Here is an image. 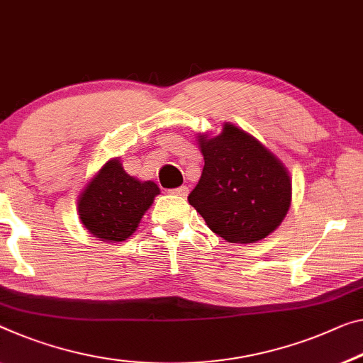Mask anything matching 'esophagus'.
Listing matches in <instances>:
<instances>
[{"label":"esophagus","instance_id":"1","mask_svg":"<svg viewBox=\"0 0 363 363\" xmlns=\"http://www.w3.org/2000/svg\"><path fill=\"white\" fill-rule=\"evenodd\" d=\"M169 193L175 194V196H180V198H186L188 196V188L186 186H178V188L170 189Z\"/></svg>","mask_w":363,"mask_h":363}]
</instances>
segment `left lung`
<instances>
[{"label":"left lung","mask_w":363,"mask_h":363,"mask_svg":"<svg viewBox=\"0 0 363 363\" xmlns=\"http://www.w3.org/2000/svg\"><path fill=\"white\" fill-rule=\"evenodd\" d=\"M199 144L204 167L188 201L211 230L230 243H255L276 230L291 206L286 167L233 125Z\"/></svg>","instance_id":"left-lung-1"}]
</instances>
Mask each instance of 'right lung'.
<instances>
[{"label":"right lung","mask_w":363,"mask_h":363,"mask_svg":"<svg viewBox=\"0 0 363 363\" xmlns=\"http://www.w3.org/2000/svg\"><path fill=\"white\" fill-rule=\"evenodd\" d=\"M159 194L154 182H139L126 174L118 160H110L89 183L79 199V217L94 237L123 242Z\"/></svg>","instance_id":"1"}]
</instances>
